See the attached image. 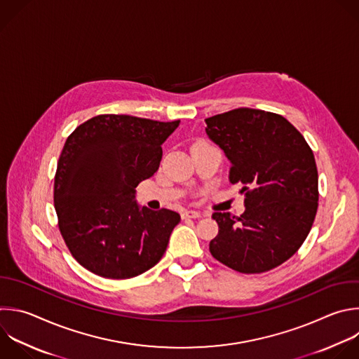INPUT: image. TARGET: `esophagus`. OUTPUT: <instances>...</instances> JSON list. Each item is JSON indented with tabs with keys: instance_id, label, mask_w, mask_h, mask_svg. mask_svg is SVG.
<instances>
[{
	"instance_id": "34e87169",
	"label": "esophagus",
	"mask_w": 359,
	"mask_h": 359,
	"mask_svg": "<svg viewBox=\"0 0 359 359\" xmlns=\"http://www.w3.org/2000/svg\"><path fill=\"white\" fill-rule=\"evenodd\" d=\"M198 217H201V214L196 210H186L182 212V218H184V219L186 218H198Z\"/></svg>"
}]
</instances>
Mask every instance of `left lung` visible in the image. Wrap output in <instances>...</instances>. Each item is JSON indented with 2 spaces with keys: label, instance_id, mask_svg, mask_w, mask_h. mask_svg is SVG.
Instances as JSON below:
<instances>
[{
  "label": "left lung",
  "instance_id": "left-lung-1",
  "mask_svg": "<svg viewBox=\"0 0 359 359\" xmlns=\"http://www.w3.org/2000/svg\"><path fill=\"white\" fill-rule=\"evenodd\" d=\"M205 133L231 162L229 182L243 183L245 212H214L211 255L241 273L268 272L292 258L318 207V173L304 137L279 114L236 108L205 118Z\"/></svg>",
  "mask_w": 359,
  "mask_h": 359
}]
</instances>
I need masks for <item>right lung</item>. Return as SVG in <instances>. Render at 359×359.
Listing matches in <instances>:
<instances>
[{
  "instance_id": "add662e5",
  "label": "right lung",
  "mask_w": 359,
  "mask_h": 359,
  "mask_svg": "<svg viewBox=\"0 0 359 359\" xmlns=\"http://www.w3.org/2000/svg\"><path fill=\"white\" fill-rule=\"evenodd\" d=\"M179 119L102 114L66 140L55 175L57 224L73 258L107 279L135 278L163 257L176 211L140 208L135 187L154 176Z\"/></svg>"
}]
</instances>
